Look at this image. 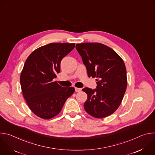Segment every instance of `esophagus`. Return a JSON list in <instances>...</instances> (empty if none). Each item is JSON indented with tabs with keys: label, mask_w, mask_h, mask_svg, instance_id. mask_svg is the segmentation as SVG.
<instances>
[{
	"label": "esophagus",
	"mask_w": 155,
	"mask_h": 155,
	"mask_svg": "<svg viewBox=\"0 0 155 155\" xmlns=\"http://www.w3.org/2000/svg\"><path fill=\"white\" fill-rule=\"evenodd\" d=\"M75 90L76 92H80L81 91V88L79 87H75Z\"/></svg>",
	"instance_id": "1"
}]
</instances>
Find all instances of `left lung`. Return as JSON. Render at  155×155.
Masks as SVG:
<instances>
[{
    "instance_id": "left-lung-1",
    "label": "left lung",
    "mask_w": 155,
    "mask_h": 155,
    "mask_svg": "<svg viewBox=\"0 0 155 155\" xmlns=\"http://www.w3.org/2000/svg\"><path fill=\"white\" fill-rule=\"evenodd\" d=\"M89 77L96 78V89L84 87L87 95L85 111L102 118L114 114L123 99L127 87L126 69L122 58L111 48L100 43L76 45Z\"/></svg>"
}]
</instances>
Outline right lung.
<instances>
[{"instance_id": "1", "label": "right lung", "mask_w": 155, "mask_h": 155, "mask_svg": "<svg viewBox=\"0 0 155 155\" xmlns=\"http://www.w3.org/2000/svg\"><path fill=\"white\" fill-rule=\"evenodd\" d=\"M75 43H51L34 50L27 58L20 75L24 98L37 117L48 120L56 116L75 91L56 81L61 61L75 47Z\"/></svg>"}]
</instances>
